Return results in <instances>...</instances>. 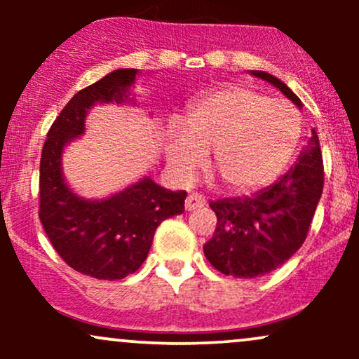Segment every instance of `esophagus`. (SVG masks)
<instances>
[{"label":"esophagus","instance_id":"obj_1","mask_svg":"<svg viewBox=\"0 0 359 359\" xmlns=\"http://www.w3.org/2000/svg\"><path fill=\"white\" fill-rule=\"evenodd\" d=\"M204 205L205 201L199 196V194H191V196H187V199H185V211H196V209L204 208Z\"/></svg>","mask_w":359,"mask_h":359}]
</instances>
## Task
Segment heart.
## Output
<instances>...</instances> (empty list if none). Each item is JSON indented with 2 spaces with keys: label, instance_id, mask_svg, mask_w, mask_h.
<instances>
[{
  "label": "heart",
  "instance_id": "obj_1",
  "mask_svg": "<svg viewBox=\"0 0 359 359\" xmlns=\"http://www.w3.org/2000/svg\"><path fill=\"white\" fill-rule=\"evenodd\" d=\"M302 119L287 101L231 86L196 101L185 128L172 125L165 155L172 172L189 182L208 162L233 192H248L282 174L297 150Z\"/></svg>",
  "mask_w": 359,
  "mask_h": 359
}]
</instances>
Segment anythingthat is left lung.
Returning <instances> with one entry per match:
<instances>
[{
    "instance_id": "1",
    "label": "left lung",
    "mask_w": 359,
    "mask_h": 359,
    "mask_svg": "<svg viewBox=\"0 0 359 359\" xmlns=\"http://www.w3.org/2000/svg\"><path fill=\"white\" fill-rule=\"evenodd\" d=\"M250 74L270 82L302 109V101L285 82L263 71ZM323 187V155L319 137L312 130L297 162L277 182L253 196L209 204L217 226L204 245L205 258L221 273L236 278H257L277 270L306 241Z\"/></svg>"
}]
</instances>
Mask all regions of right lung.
I'll return each instance as SVG.
<instances>
[{"instance_id":"obj_1","label":"right lung","mask_w":359,"mask_h":359,"mask_svg":"<svg viewBox=\"0 0 359 359\" xmlns=\"http://www.w3.org/2000/svg\"><path fill=\"white\" fill-rule=\"evenodd\" d=\"M138 69H116L79 90L47 133L40 158V221L52 246L74 270L121 280L145 262L160 222L184 212L185 191H168L145 175L104 199L74 192L62 168L65 147L81 138L97 104L137 106L131 88Z\"/></svg>"}]
</instances>
